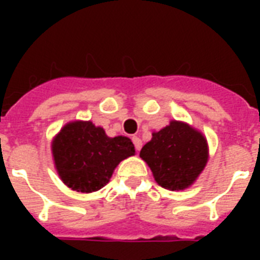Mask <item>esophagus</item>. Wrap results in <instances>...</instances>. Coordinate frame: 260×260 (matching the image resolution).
<instances>
[{
  "mask_svg": "<svg viewBox=\"0 0 260 260\" xmlns=\"http://www.w3.org/2000/svg\"><path fill=\"white\" fill-rule=\"evenodd\" d=\"M132 142H134V144H135V148H136V150L138 151H140V148H142V140H140V138H138V136H134V138H132Z\"/></svg>",
  "mask_w": 260,
  "mask_h": 260,
  "instance_id": "obj_1",
  "label": "esophagus"
}]
</instances>
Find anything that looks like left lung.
<instances>
[{"mask_svg":"<svg viewBox=\"0 0 260 260\" xmlns=\"http://www.w3.org/2000/svg\"><path fill=\"white\" fill-rule=\"evenodd\" d=\"M154 174L155 181L169 190L189 187L208 162V144L198 131L185 122L170 125L152 134L140 151Z\"/></svg>","mask_w":260,"mask_h":260,"instance_id":"1","label":"left lung"}]
</instances>
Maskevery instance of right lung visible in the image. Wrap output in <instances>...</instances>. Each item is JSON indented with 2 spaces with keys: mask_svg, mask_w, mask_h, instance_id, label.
<instances>
[{
  "mask_svg": "<svg viewBox=\"0 0 260 260\" xmlns=\"http://www.w3.org/2000/svg\"><path fill=\"white\" fill-rule=\"evenodd\" d=\"M52 154L62 181L73 190L91 193L109 182L118 163L135 155V146L125 136L108 138L93 122L74 121L55 138Z\"/></svg>",
  "mask_w": 260,
  "mask_h": 260,
  "instance_id": "1",
  "label": "right lung"
}]
</instances>
